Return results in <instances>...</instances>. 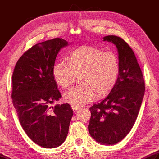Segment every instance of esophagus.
I'll list each match as a JSON object with an SVG mask.
<instances>
[{"instance_id": "34e87169", "label": "esophagus", "mask_w": 159, "mask_h": 159, "mask_svg": "<svg viewBox=\"0 0 159 159\" xmlns=\"http://www.w3.org/2000/svg\"><path fill=\"white\" fill-rule=\"evenodd\" d=\"M71 108H72V110H73L74 111H77V110H79V109H80V107L76 106V105H71Z\"/></svg>"}]
</instances>
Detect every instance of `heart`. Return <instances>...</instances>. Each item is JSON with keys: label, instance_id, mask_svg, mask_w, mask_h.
I'll return each instance as SVG.
<instances>
[{"label": "heart", "instance_id": "obj_1", "mask_svg": "<svg viewBox=\"0 0 159 159\" xmlns=\"http://www.w3.org/2000/svg\"><path fill=\"white\" fill-rule=\"evenodd\" d=\"M119 73V58L114 52L91 46L81 47L71 53L69 64L57 62L53 75L58 85L67 88L80 75V85L65 93V101L81 105L92 101L96 94L102 96L113 88Z\"/></svg>", "mask_w": 159, "mask_h": 159}]
</instances>
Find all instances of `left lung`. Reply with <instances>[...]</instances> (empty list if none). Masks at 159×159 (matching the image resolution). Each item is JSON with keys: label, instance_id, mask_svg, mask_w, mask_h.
<instances>
[{"label": "left lung", "instance_id": "8db88e82", "mask_svg": "<svg viewBox=\"0 0 159 159\" xmlns=\"http://www.w3.org/2000/svg\"><path fill=\"white\" fill-rule=\"evenodd\" d=\"M116 45L119 73L110 92L89 108V132L102 145L116 144L128 134L137 119L145 94V82L132 48L116 36L103 37Z\"/></svg>", "mask_w": 159, "mask_h": 159}]
</instances>
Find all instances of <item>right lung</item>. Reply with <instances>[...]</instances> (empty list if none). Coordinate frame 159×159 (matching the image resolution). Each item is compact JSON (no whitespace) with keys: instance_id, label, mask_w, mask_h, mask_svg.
<instances>
[{"instance_id":"obj_1","label":"right lung","mask_w":159,"mask_h":159,"mask_svg":"<svg viewBox=\"0 0 159 159\" xmlns=\"http://www.w3.org/2000/svg\"><path fill=\"white\" fill-rule=\"evenodd\" d=\"M67 45L59 38L34 45L18 59L12 75L11 98L18 120L29 138L43 148L63 143L73 116L68 103L51 106L62 96L53 67L58 53Z\"/></svg>"}]
</instances>
